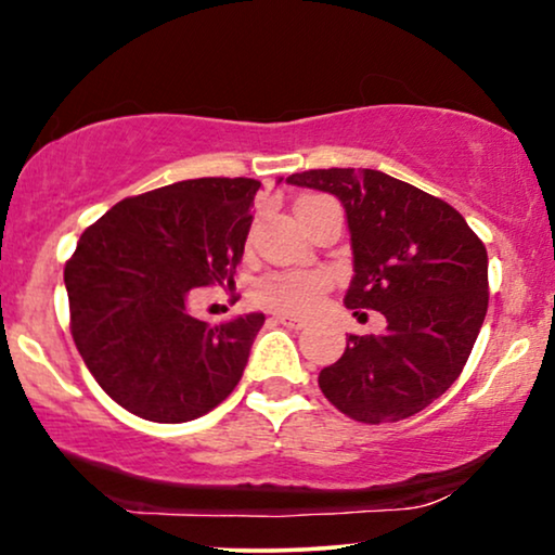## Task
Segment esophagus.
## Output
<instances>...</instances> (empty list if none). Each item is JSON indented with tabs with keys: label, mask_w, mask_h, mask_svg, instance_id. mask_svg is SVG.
<instances>
[{
	"label": "esophagus",
	"mask_w": 555,
	"mask_h": 555,
	"mask_svg": "<svg viewBox=\"0 0 555 555\" xmlns=\"http://www.w3.org/2000/svg\"><path fill=\"white\" fill-rule=\"evenodd\" d=\"M273 320H276V322H282V325L292 327V330H301V327L307 325V320H301V318H294V314H273Z\"/></svg>",
	"instance_id": "34e87169"
}]
</instances>
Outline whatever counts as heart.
<instances>
[{"instance_id": "1", "label": "heart", "mask_w": 555, "mask_h": 555, "mask_svg": "<svg viewBox=\"0 0 555 555\" xmlns=\"http://www.w3.org/2000/svg\"><path fill=\"white\" fill-rule=\"evenodd\" d=\"M322 196H305L297 207L307 202H318ZM327 276L320 271H289L269 273L254 286V299L258 305L279 312H307L318 305V297L325 292Z\"/></svg>"}]
</instances>
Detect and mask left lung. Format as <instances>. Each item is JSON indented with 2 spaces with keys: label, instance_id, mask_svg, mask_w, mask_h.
<instances>
[{
  "label": "left lung",
  "instance_id": "1",
  "mask_svg": "<svg viewBox=\"0 0 555 555\" xmlns=\"http://www.w3.org/2000/svg\"><path fill=\"white\" fill-rule=\"evenodd\" d=\"M286 181L338 196L353 248L343 301L387 318L382 335H348L320 371L322 395L359 423L412 417L466 366L489 305L487 248L448 202L384 171L314 168Z\"/></svg>",
  "mask_w": 555,
  "mask_h": 555
}]
</instances>
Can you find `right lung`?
Returning a JSON list of instances; mask_svg holds the SVG:
<instances>
[{
	"instance_id": "1",
	"label": "right lung",
	"mask_w": 555,
	"mask_h": 555,
	"mask_svg": "<svg viewBox=\"0 0 555 555\" xmlns=\"http://www.w3.org/2000/svg\"><path fill=\"white\" fill-rule=\"evenodd\" d=\"M258 189L243 177L177 181L117 202L79 237L63 271L74 343L132 415L189 423L241 382L266 318L212 327L189 301L202 286L235 284Z\"/></svg>"
}]
</instances>
